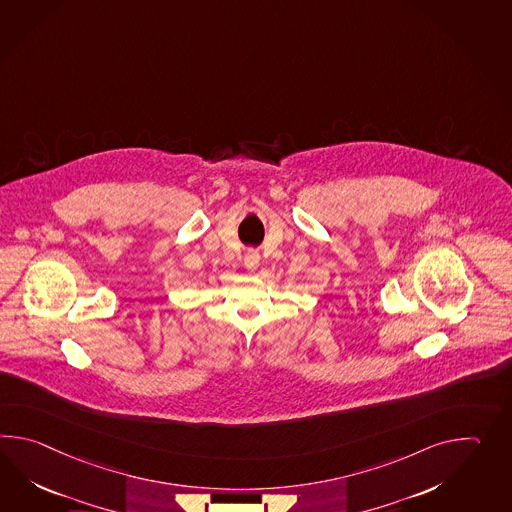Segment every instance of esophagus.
<instances>
[{
    "label": "esophagus",
    "instance_id": "34e87169",
    "mask_svg": "<svg viewBox=\"0 0 512 512\" xmlns=\"http://www.w3.org/2000/svg\"><path fill=\"white\" fill-rule=\"evenodd\" d=\"M244 264H246V268L248 270H257L259 268V264H261V255L257 253V251H248L246 253V259H244Z\"/></svg>",
    "mask_w": 512,
    "mask_h": 512
}]
</instances>
